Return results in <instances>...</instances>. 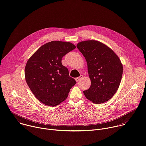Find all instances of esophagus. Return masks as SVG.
<instances>
[{"label": "esophagus", "mask_w": 146, "mask_h": 146, "mask_svg": "<svg viewBox=\"0 0 146 146\" xmlns=\"http://www.w3.org/2000/svg\"><path fill=\"white\" fill-rule=\"evenodd\" d=\"M82 75H81V76H80L78 77H77V78H75V80H76V81H80V80H81L82 78Z\"/></svg>", "instance_id": "esophagus-1"}]
</instances>
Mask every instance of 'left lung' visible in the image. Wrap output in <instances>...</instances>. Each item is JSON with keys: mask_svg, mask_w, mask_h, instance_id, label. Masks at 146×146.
I'll return each instance as SVG.
<instances>
[{"mask_svg": "<svg viewBox=\"0 0 146 146\" xmlns=\"http://www.w3.org/2000/svg\"><path fill=\"white\" fill-rule=\"evenodd\" d=\"M77 48L85 57L91 84L84 91L85 96L96 104L110 99L118 89L123 66L118 56L109 47L96 40L78 43Z\"/></svg>", "mask_w": 146, "mask_h": 146, "instance_id": "left-lung-1", "label": "left lung"}]
</instances>
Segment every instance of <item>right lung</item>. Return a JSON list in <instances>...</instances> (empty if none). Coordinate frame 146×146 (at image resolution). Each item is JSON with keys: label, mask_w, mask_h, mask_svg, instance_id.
Returning <instances> with one entry per match:
<instances>
[{"label": "right lung", "mask_w": 146, "mask_h": 146, "mask_svg": "<svg viewBox=\"0 0 146 146\" xmlns=\"http://www.w3.org/2000/svg\"><path fill=\"white\" fill-rule=\"evenodd\" d=\"M76 46L67 41H52L41 46L28 59L25 68L27 84L35 97L50 106L58 105L76 84L62 58Z\"/></svg>", "instance_id": "1"}]
</instances>
